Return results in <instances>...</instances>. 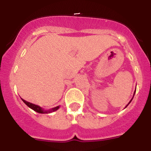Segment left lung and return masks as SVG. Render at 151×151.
<instances>
[{
  "instance_id": "1",
  "label": "left lung",
  "mask_w": 151,
  "mask_h": 151,
  "mask_svg": "<svg viewBox=\"0 0 151 151\" xmlns=\"http://www.w3.org/2000/svg\"><path fill=\"white\" fill-rule=\"evenodd\" d=\"M135 91H136V90H135V91H134V94H135ZM134 95H133V97H134ZM133 97H132V100H131V101H129V104H127V105H126V106H125V108H126V107H127V106H128V105H129V104H130V103H131V101H132V99H133Z\"/></svg>"
}]
</instances>
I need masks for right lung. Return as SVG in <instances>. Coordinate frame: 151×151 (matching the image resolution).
Here are the masks:
<instances>
[{"mask_svg":"<svg viewBox=\"0 0 151 151\" xmlns=\"http://www.w3.org/2000/svg\"><path fill=\"white\" fill-rule=\"evenodd\" d=\"M21 99H22V98H21ZM22 101H23V102L25 103V104H26L29 108H31L32 110H33L34 111L37 112V113H50L56 111V110H57L60 108V106H56V107L50 109V110H45V109H43V108L41 107V106H38V105H36V104H32V103L30 102H28V101H25V100L22 99Z\"/></svg>","mask_w":151,"mask_h":151,"instance_id":"right-lung-1","label":"right lung"}]
</instances>
